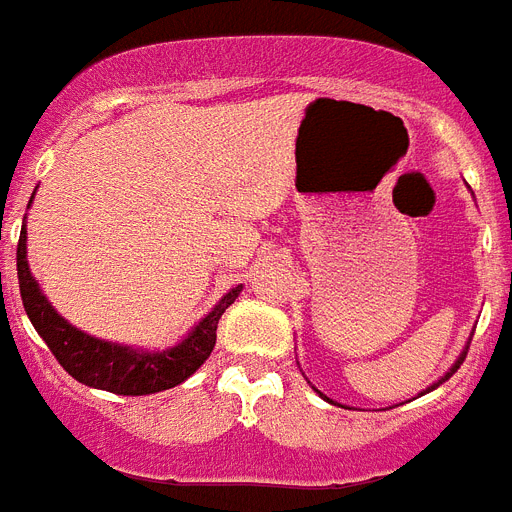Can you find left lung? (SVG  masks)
I'll return each mask as SVG.
<instances>
[{"label": "left lung", "mask_w": 512, "mask_h": 512, "mask_svg": "<svg viewBox=\"0 0 512 512\" xmlns=\"http://www.w3.org/2000/svg\"><path fill=\"white\" fill-rule=\"evenodd\" d=\"M466 353H468V348H466V350H463V356H460V358H458V363H455L453 369H450V374H447V377H453L455 371H458V366H460V363H463V358H466ZM447 377H445V379H447ZM445 379H442V382H445Z\"/></svg>", "instance_id": "left-lung-1"}]
</instances>
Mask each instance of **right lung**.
<instances>
[{
  "instance_id": "1",
  "label": "right lung",
  "mask_w": 512,
  "mask_h": 512,
  "mask_svg": "<svg viewBox=\"0 0 512 512\" xmlns=\"http://www.w3.org/2000/svg\"><path fill=\"white\" fill-rule=\"evenodd\" d=\"M18 282L25 314L38 335L44 337L46 348L52 350L59 366L78 382L96 387V390L114 392V395H151V392L170 390L175 384L185 382L211 356L214 342H217L219 319L240 293V285L230 290L180 345L162 350V353H143V350L96 340V337L75 329L73 324H67L49 306V301L41 295L36 280L28 272L25 227L20 230L18 240Z\"/></svg>"
}]
</instances>
